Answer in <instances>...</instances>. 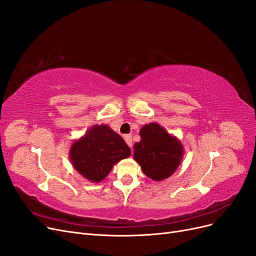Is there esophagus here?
I'll return each instance as SVG.
<instances>
[{
    "instance_id": "1",
    "label": "esophagus",
    "mask_w": 256,
    "mask_h": 256,
    "mask_svg": "<svg viewBox=\"0 0 256 256\" xmlns=\"http://www.w3.org/2000/svg\"><path fill=\"white\" fill-rule=\"evenodd\" d=\"M124 138H125V140H126L127 145L132 149V146H134V143H132V136H129V134H127V136H124Z\"/></svg>"
}]
</instances>
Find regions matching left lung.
Listing matches in <instances>:
<instances>
[{
  "mask_svg": "<svg viewBox=\"0 0 256 256\" xmlns=\"http://www.w3.org/2000/svg\"><path fill=\"white\" fill-rule=\"evenodd\" d=\"M140 140L134 146V158L140 170L154 181L170 178L182 162L184 147L181 140L156 122L140 130Z\"/></svg>",
  "mask_w": 256,
  "mask_h": 256,
  "instance_id": "left-lung-1",
  "label": "left lung"
}]
</instances>
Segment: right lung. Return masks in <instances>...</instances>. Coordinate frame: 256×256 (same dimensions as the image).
Segmentation results:
<instances>
[{"instance_id":"right-lung-1","label":"right lung","mask_w":256,"mask_h":256,"mask_svg":"<svg viewBox=\"0 0 256 256\" xmlns=\"http://www.w3.org/2000/svg\"><path fill=\"white\" fill-rule=\"evenodd\" d=\"M131 154L122 138L108 125H94L74 140L70 147V161L74 170L92 183L102 181L113 166Z\"/></svg>"}]
</instances>
